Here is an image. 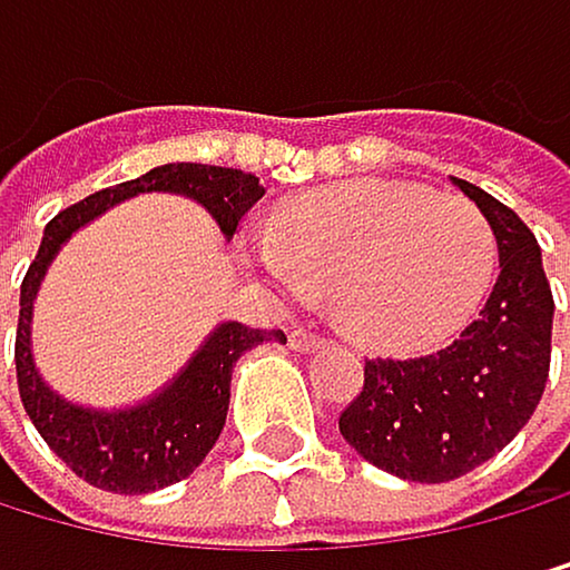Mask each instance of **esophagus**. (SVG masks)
<instances>
[{
	"label": "esophagus",
	"mask_w": 570,
	"mask_h": 570,
	"mask_svg": "<svg viewBox=\"0 0 570 570\" xmlns=\"http://www.w3.org/2000/svg\"><path fill=\"white\" fill-rule=\"evenodd\" d=\"M288 346H292V350H299V353H306V350H321V346H324V338L314 335V332H306V328H296V332L288 335Z\"/></svg>",
	"instance_id": "esophagus-1"
}]
</instances>
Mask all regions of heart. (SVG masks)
Instances as JSON below:
<instances>
[{"label": "heart", "instance_id": "b5f03b06", "mask_svg": "<svg viewBox=\"0 0 570 570\" xmlns=\"http://www.w3.org/2000/svg\"><path fill=\"white\" fill-rule=\"evenodd\" d=\"M249 264L271 288L306 299L335 288L342 324L410 353L468 324L497 278L500 242L474 203L406 181L324 188L271 220Z\"/></svg>", "mask_w": 570, "mask_h": 570}]
</instances>
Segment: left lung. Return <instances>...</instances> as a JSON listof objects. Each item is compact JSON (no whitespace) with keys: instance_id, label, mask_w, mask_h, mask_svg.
Here are the masks:
<instances>
[{"instance_id":"obj_1","label":"left lung","mask_w":570,"mask_h":570,"mask_svg":"<svg viewBox=\"0 0 570 570\" xmlns=\"http://www.w3.org/2000/svg\"><path fill=\"white\" fill-rule=\"evenodd\" d=\"M500 242V278L450 346L414 360H367L364 389L342 410L350 446L406 482H453L514 439L550 374L553 296L539 242L510 206L450 178Z\"/></svg>"}]
</instances>
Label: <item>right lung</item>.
<instances>
[{
	"label": "right lung",
	"instance_id": "1",
	"mask_svg": "<svg viewBox=\"0 0 570 570\" xmlns=\"http://www.w3.org/2000/svg\"><path fill=\"white\" fill-rule=\"evenodd\" d=\"M141 191H170L199 203L217 220L220 235L232 242L238 220L264 196L261 178L232 167L206 164H164L141 174L135 181L102 188L96 196L67 206L46 224L35 264L20 285V324H17V385L38 435L63 464L85 479L88 485L120 492V497H141L164 485H174L196 471L206 453L220 439L224 417L232 400V371L238 356L261 346V342H282V332L246 328L238 321H224L203 338V346L188 356V364L174 379L135 406L99 410L60 396L35 364L31 350V317L41 278H46L63 242L81 232L85 224L114 210L117 203L141 196Z\"/></svg>",
	"mask_w": 570,
	"mask_h": 570
}]
</instances>
